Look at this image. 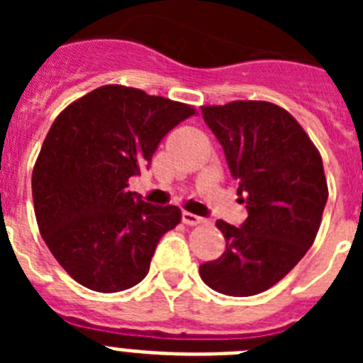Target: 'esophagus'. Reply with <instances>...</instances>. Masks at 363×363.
I'll use <instances>...</instances> for the list:
<instances>
[{"label":"esophagus","mask_w":363,"mask_h":363,"mask_svg":"<svg viewBox=\"0 0 363 363\" xmlns=\"http://www.w3.org/2000/svg\"><path fill=\"white\" fill-rule=\"evenodd\" d=\"M203 218L201 216H196V214L192 213H184V223L185 225H200V223H203Z\"/></svg>","instance_id":"34e87169"}]
</instances>
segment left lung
I'll return each instance as SVG.
<instances>
[{"mask_svg": "<svg viewBox=\"0 0 363 363\" xmlns=\"http://www.w3.org/2000/svg\"><path fill=\"white\" fill-rule=\"evenodd\" d=\"M201 114L223 147L249 216L242 227L216 221L225 252L200 265V277L227 296L264 293L318 234L329 196L322 156L301 125L271 101L203 105Z\"/></svg>", "mask_w": 363, "mask_h": 363, "instance_id": "1", "label": "left lung"}]
</instances>
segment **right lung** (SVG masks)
Masks as SVG:
<instances>
[{"instance_id":"right-lung-1","label":"right lung","mask_w":363,"mask_h":363,"mask_svg":"<svg viewBox=\"0 0 363 363\" xmlns=\"http://www.w3.org/2000/svg\"><path fill=\"white\" fill-rule=\"evenodd\" d=\"M194 114L191 105L125 85L98 86L57 114L34 163L32 200L41 238L83 287L120 293L147 277L182 211L145 203L127 191L129 178Z\"/></svg>"}]
</instances>
